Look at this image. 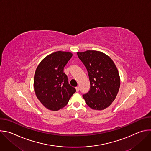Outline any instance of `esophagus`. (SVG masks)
<instances>
[{
	"mask_svg": "<svg viewBox=\"0 0 151 151\" xmlns=\"http://www.w3.org/2000/svg\"><path fill=\"white\" fill-rule=\"evenodd\" d=\"M76 92H78L79 91V87H76Z\"/></svg>",
	"mask_w": 151,
	"mask_h": 151,
	"instance_id": "obj_1",
	"label": "esophagus"
}]
</instances>
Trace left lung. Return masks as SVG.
<instances>
[{
  "label": "left lung",
  "instance_id": "left-lung-1",
  "mask_svg": "<svg viewBox=\"0 0 151 151\" xmlns=\"http://www.w3.org/2000/svg\"><path fill=\"white\" fill-rule=\"evenodd\" d=\"M77 55L87 69L90 90L83 95L91 109L103 110L115 99L120 87V76L113 60L106 54L94 50L78 52Z\"/></svg>",
  "mask_w": 151,
  "mask_h": 151
}]
</instances>
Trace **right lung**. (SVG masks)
Segmentation results:
<instances>
[{"label":"right lung","mask_w":151,"mask_h":151,"mask_svg":"<svg viewBox=\"0 0 151 151\" xmlns=\"http://www.w3.org/2000/svg\"><path fill=\"white\" fill-rule=\"evenodd\" d=\"M73 54L57 51L43 59L35 71L33 87L37 98L46 108L57 111L65 106L76 92L63 72Z\"/></svg>","instance_id":"add662e5"}]
</instances>
